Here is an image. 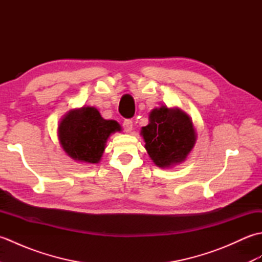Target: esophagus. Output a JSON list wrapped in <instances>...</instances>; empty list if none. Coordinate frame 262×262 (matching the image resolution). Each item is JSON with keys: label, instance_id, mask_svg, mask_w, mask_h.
Segmentation results:
<instances>
[{"label": "esophagus", "instance_id": "esophagus-1", "mask_svg": "<svg viewBox=\"0 0 262 262\" xmlns=\"http://www.w3.org/2000/svg\"><path fill=\"white\" fill-rule=\"evenodd\" d=\"M122 126H124L126 133H130L133 130V121L130 119H125L122 122Z\"/></svg>", "mask_w": 262, "mask_h": 262}]
</instances>
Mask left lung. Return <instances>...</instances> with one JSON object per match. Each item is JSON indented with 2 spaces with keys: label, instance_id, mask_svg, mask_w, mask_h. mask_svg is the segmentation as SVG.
Wrapping results in <instances>:
<instances>
[{
  "label": "left lung",
  "instance_id": "obj_1",
  "mask_svg": "<svg viewBox=\"0 0 262 262\" xmlns=\"http://www.w3.org/2000/svg\"><path fill=\"white\" fill-rule=\"evenodd\" d=\"M145 148L160 168L180 163L196 142V132L187 114L165 105L149 114V124L142 128Z\"/></svg>",
  "mask_w": 262,
  "mask_h": 262
}]
</instances>
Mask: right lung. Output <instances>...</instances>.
Returning <instances> with one entry per match:
<instances>
[{"mask_svg": "<svg viewBox=\"0 0 262 262\" xmlns=\"http://www.w3.org/2000/svg\"><path fill=\"white\" fill-rule=\"evenodd\" d=\"M120 130L115 120H105L96 108L72 110L60 121L58 137L71 158L86 163H97L102 157L111 133Z\"/></svg>", "mask_w": 262, "mask_h": 262, "instance_id": "add662e5", "label": "right lung"}]
</instances>
